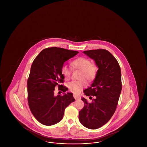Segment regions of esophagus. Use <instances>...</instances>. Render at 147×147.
<instances>
[{"mask_svg":"<svg viewBox=\"0 0 147 147\" xmlns=\"http://www.w3.org/2000/svg\"><path fill=\"white\" fill-rule=\"evenodd\" d=\"M73 96H74V98L76 100H78V99H80V96L77 95V94H73Z\"/></svg>","mask_w":147,"mask_h":147,"instance_id":"esophagus-1","label":"esophagus"}]
</instances>
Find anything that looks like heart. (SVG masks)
Masks as SVG:
<instances>
[{
    "instance_id": "heart-1",
    "label": "heart",
    "mask_w": 147,
    "mask_h": 147,
    "mask_svg": "<svg viewBox=\"0 0 147 147\" xmlns=\"http://www.w3.org/2000/svg\"><path fill=\"white\" fill-rule=\"evenodd\" d=\"M71 65L73 68L79 69L82 71L80 76L81 79L72 81L68 84V87L71 92L78 94L87 85V82L84 78L91 81L96 78L98 73V67L95 64L91 63L89 59L85 57H79L76 59L71 63ZM61 73L65 79H70L71 71L68 66L63 65L61 68Z\"/></svg>"
}]
</instances>
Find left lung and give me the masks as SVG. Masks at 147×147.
<instances>
[{"label": "left lung", "instance_id": "8db88e82", "mask_svg": "<svg viewBox=\"0 0 147 147\" xmlns=\"http://www.w3.org/2000/svg\"><path fill=\"white\" fill-rule=\"evenodd\" d=\"M83 53L95 61L98 69L91 86L84 91L85 95L95 98L91 102L82 98L84 106L79 112V119L84 127L95 129L105 125L116 111L122 90L121 72L117 61L108 51L92 49Z\"/></svg>", "mask_w": 147, "mask_h": 147}]
</instances>
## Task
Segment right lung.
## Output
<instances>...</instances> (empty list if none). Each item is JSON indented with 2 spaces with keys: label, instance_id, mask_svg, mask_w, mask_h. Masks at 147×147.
<instances>
[{
  "label": "right lung",
  "instance_id": "right-lung-1",
  "mask_svg": "<svg viewBox=\"0 0 147 147\" xmlns=\"http://www.w3.org/2000/svg\"><path fill=\"white\" fill-rule=\"evenodd\" d=\"M78 51L59 47L43 49L32 64L28 80V100L30 109L42 125L51 126L60 122L65 108L75 101L72 93L54 95L56 86L65 92L60 85L64 77L61 73L64 63L77 55Z\"/></svg>",
  "mask_w": 147,
  "mask_h": 147
}]
</instances>
